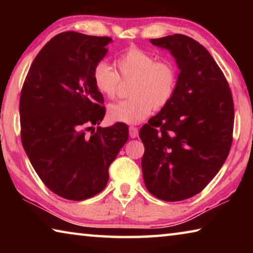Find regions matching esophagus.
<instances>
[{
  "instance_id": "1",
  "label": "esophagus",
  "mask_w": 253,
  "mask_h": 253,
  "mask_svg": "<svg viewBox=\"0 0 253 253\" xmlns=\"http://www.w3.org/2000/svg\"><path fill=\"white\" fill-rule=\"evenodd\" d=\"M129 136L131 138H136L138 136V128L135 126H129Z\"/></svg>"
}]
</instances>
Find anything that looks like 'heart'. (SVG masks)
Here are the masks:
<instances>
[{
  "mask_svg": "<svg viewBox=\"0 0 253 253\" xmlns=\"http://www.w3.org/2000/svg\"><path fill=\"white\" fill-rule=\"evenodd\" d=\"M122 79L132 83L129 99L111 104L108 115L116 122L138 124L172 100L177 84L176 68L170 61H157L155 55L136 46L127 49L116 59ZM93 84L102 96L116 97L121 89V77L105 61L98 62L92 74Z\"/></svg>",
  "mask_w": 253,
  "mask_h": 253,
  "instance_id": "obj_1",
  "label": "heart"
}]
</instances>
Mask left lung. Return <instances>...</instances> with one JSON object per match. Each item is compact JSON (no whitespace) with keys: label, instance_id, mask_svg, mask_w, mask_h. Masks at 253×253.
I'll return each instance as SVG.
<instances>
[{"label":"left lung","instance_id":"1","mask_svg":"<svg viewBox=\"0 0 253 253\" xmlns=\"http://www.w3.org/2000/svg\"><path fill=\"white\" fill-rule=\"evenodd\" d=\"M151 42L172 53L179 74L172 100L139 131L143 177L155 198L176 202L200 193L224 164L233 99L223 72L198 41L173 34Z\"/></svg>","mask_w":253,"mask_h":253}]
</instances>
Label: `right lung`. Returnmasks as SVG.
<instances>
[{"instance_id": "obj_1", "label": "right lung", "mask_w": 253, "mask_h": 253, "mask_svg": "<svg viewBox=\"0 0 253 253\" xmlns=\"http://www.w3.org/2000/svg\"><path fill=\"white\" fill-rule=\"evenodd\" d=\"M111 41L59 33L33 60L21 91L23 148L41 181L63 199L83 201L100 193L128 139L123 123L93 128L106 110L92 74Z\"/></svg>"}]
</instances>
